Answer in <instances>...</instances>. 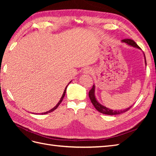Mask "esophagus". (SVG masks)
Here are the masks:
<instances>
[{
    "mask_svg": "<svg viewBox=\"0 0 156 156\" xmlns=\"http://www.w3.org/2000/svg\"><path fill=\"white\" fill-rule=\"evenodd\" d=\"M92 72H93V69L90 67L86 68L84 70V73L85 74H90L91 73H92Z\"/></svg>",
    "mask_w": 156,
    "mask_h": 156,
    "instance_id": "34e87169",
    "label": "esophagus"
}]
</instances>
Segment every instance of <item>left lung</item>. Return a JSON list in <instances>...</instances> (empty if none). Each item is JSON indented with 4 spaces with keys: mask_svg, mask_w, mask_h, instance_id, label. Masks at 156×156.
Returning <instances> with one entry per match:
<instances>
[{
    "mask_svg": "<svg viewBox=\"0 0 156 156\" xmlns=\"http://www.w3.org/2000/svg\"><path fill=\"white\" fill-rule=\"evenodd\" d=\"M122 42L125 43V44H127L131 46H133V47L135 48H137L138 49H140V48L137 45V44L135 43L133 40H132L131 39H122ZM144 57H145V64H146V59H145V56L144 54ZM94 92H95V87L94 85L92 86V88H91V90L89 91V93H88V96H89V98H90L91 102L93 105L94 107H95V108L97 109V110L101 112L102 114H105V115H119V114H121L122 112H125L126 111H127L129 109H130L132 106L131 107H129L127 108H125L124 110H121V111H113L112 110V109H110L108 108H107L105 106L101 105L99 102L97 101V98L95 97V95H94Z\"/></svg>",
    "mask_w": 156,
    "mask_h": 156,
    "instance_id": "1",
    "label": "left lung"
}]
</instances>
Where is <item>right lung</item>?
I'll use <instances>...</instances> for the list:
<instances>
[{
  "label": "right lung",
  "mask_w": 156,
  "mask_h": 156,
  "mask_svg": "<svg viewBox=\"0 0 156 156\" xmlns=\"http://www.w3.org/2000/svg\"><path fill=\"white\" fill-rule=\"evenodd\" d=\"M67 87H68V86H66V88H65V90H64V93H63L62 97V98H60V101H59L58 102V103L57 105H56L55 107H54V108H51V110H49V111H47V112H44V113H41V115H43V114H47V113H48V112H52V111H54V110H55V109L58 107V106H59V105H60V103H61L62 101V100H63V98H64V96H65V94H66V88H67Z\"/></svg>",
  "instance_id": "obj_1"
}]
</instances>
